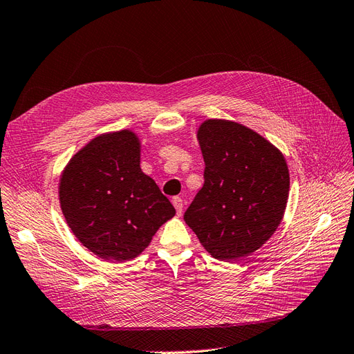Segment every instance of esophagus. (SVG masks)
<instances>
[{"label":"esophagus","instance_id":"34e87169","mask_svg":"<svg viewBox=\"0 0 354 354\" xmlns=\"http://www.w3.org/2000/svg\"><path fill=\"white\" fill-rule=\"evenodd\" d=\"M172 203H174V206L176 209V214L180 216L182 214V207H184V203H182V198L180 197H174Z\"/></svg>","mask_w":354,"mask_h":354}]
</instances>
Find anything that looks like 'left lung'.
Instances as JSON below:
<instances>
[{"label": "left lung", "instance_id": "8db88e82", "mask_svg": "<svg viewBox=\"0 0 354 354\" xmlns=\"http://www.w3.org/2000/svg\"><path fill=\"white\" fill-rule=\"evenodd\" d=\"M197 138L204 184L184 221L214 259L252 254L282 221L290 191L287 162L263 136L235 122L209 119Z\"/></svg>", "mask_w": 354, "mask_h": 354}]
</instances>
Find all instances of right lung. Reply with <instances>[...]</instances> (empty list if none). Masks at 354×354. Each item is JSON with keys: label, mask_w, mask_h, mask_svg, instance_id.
I'll return each instance as SVG.
<instances>
[{"label": "right lung", "mask_w": 354, "mask_h": 354, "mask_svg": "<svg viewBox=\"0 0 354 354\" xmlns=\"http://www.w3.org/2000/svg\"><path fill=\"white\" fill-rule=\"evenodd\" d=\"M140 141L128 129L100 135L76 153L60 179V206L89 252L110 261L142 253L175 216L172 203L140 167Z\"/></svg>", "instance_id": "1"}]
</instances>
